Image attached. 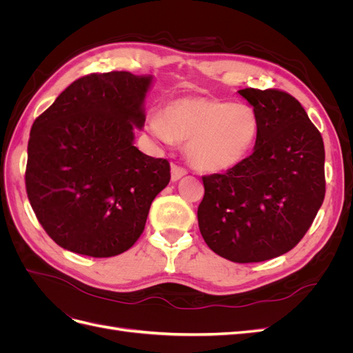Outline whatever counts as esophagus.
Returning <instances> with one entry per match:
<instances>
[{
    "label": "esophagus",
    "mask_w": 353,
    "mask_h": 353,
    "mask_svg": "<svg viewBox=\"0 0 353 353\" xmlns=\"http://www.w3.org/2000/svg\"><path fill=\"white\" fill-rule=\"evenodd\" d=\"M184 175H187V169L185 168L179 166L176 163L170 165V176H172V181H178V179L183 178Z\"/></svg>",
    "instance_id": "obj_1"
}]
</instances>
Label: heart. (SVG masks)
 <instances>
[{"instance_id": "1", "label": "heart", "mask_w": 353, "mask_h": 353, "mask_svg": "<svg viewBox=\"0 0 353 353\" xmlns=\"http://www.w3.org/2000/svg\"><path fill=\"white\" fill-rule=\"evenodd\" d=\"M150 131L165 143L188 141L187 157L201 172H223L248 156L258 134L245 104L188 95L169 101L150 117Z\"/></svg>"}]
</instances>
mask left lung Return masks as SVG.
<instances>
[{
  "mask_svg": "<svg viewBox=\"0 0 353 353\" xmlns=\"http://www.w3.org/2000/svg\"><path fill=\"white\" fill-rule=\"evenodd\" d=\"M258 121L253 153L225 174L203 176L197 209L206 244L228 261H268L303 239L325 196L324 143L288 92L244 88Z\"/></svg>",
  "mask_w": 353,
  "mask_h": 353,
  "instance_id": "obj_1",
  "label": "left lung"
}]
</instances>
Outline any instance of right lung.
<instances>
[{
	"instance_id": "add662e5",
	"label": "right lung",
	"mask_w": 353,
	"mask_h": 353,
	"mask_svg": "<svg viewBox=\"0 0 353 353\" xmlns=\"http://www.w3.org/2000/svg\"><path fill=\"white\" fill-rule=\"evenodd\" d=\"M152 77L90 73L32 125L25 172L35 215L60 248L110 258L132 248L170 179L166 159L134 145Z\"/></svg>"
}]
</instances>
